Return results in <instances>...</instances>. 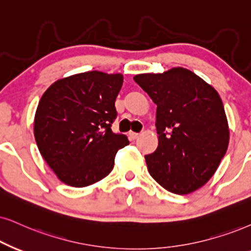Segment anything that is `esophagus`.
<instances>
[{"instance_id":"esophagus-1","label":"esophagus","mask_w":251,"mask_h":251,"mask_svg":"<svg viewBox=\"0 0 251 251\" xmlns=\"http://www.w3.org/2000/svg\"><path fill=\"white\" fill-rule=\"evenodd\" d=\"M139 133H135V132H128V138L131 139V140H135V139L139 138Z\"/></svg>"}]
</instances>
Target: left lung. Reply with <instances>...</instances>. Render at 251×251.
Segmentation results:
<instances>
[{"label": "left lung", "mask_w": 251, "mask_h": 251, "mask_svg": "<svg viewBox=\"0 0 251 251\" xmlns=\"http://www.w3.org/2000/svg\"><path fill=\"white\" fill-rule=\"evenodd\" d=\"M134 81L157 105L158 145L145 156L151 176L176 195L201 189L215 174L229 144L218 91L183 67L139 74Z\"/></svg>", "instance_id": "left-lung-1"}]
</instances>
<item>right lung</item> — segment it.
<instances>
[{
  "instance_id": "right-lung-1",
  "label": "right lung",
  "mask_w": 251,
  "mask_h": 251,
  "mask_svg": "<svg viewBox=\"0 0 251 251\" xmlns=\"http://www.w3.org/2000/svg\"><path fill=\"white\" fill-rule=\"evenodd\" d=\"M123 74L91 71L60 78L41 96L33 133L41 156L62 183L84 188L111 173L117 151L127 146L111 124Z\"/></svg>"
}]
</instances>
